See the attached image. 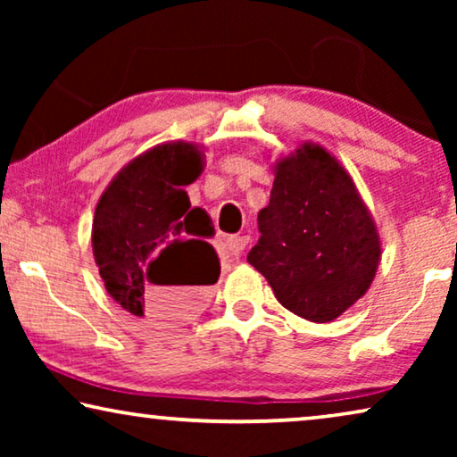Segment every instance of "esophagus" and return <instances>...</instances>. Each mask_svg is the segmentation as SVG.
Instances as JSON below:
<instances>
[{
  "instance_id": "34e87169",
  "label": "esophagus",
  "mask_w": 457,
  "mask_h": 457,
  "mask_svg": "<svg viewBox=\"0 0 457 457\" xmlns=\"http://www.w3.org/2000/svg\"><path fill=\"white\" fill-rule=\"evenodd\" d=\"M247 243H249V237L245 235H230L224 239L222 249L227 252V255H230V258H237V255H241L243 249L247 247Z\"/></svg>"
}]
</instances>
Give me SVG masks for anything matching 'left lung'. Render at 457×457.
<instances>
[{"mask_svg":"<svg viewBox=\"0 0 457 457\" xmlns=\"http://www.w3.org/2000/svg\"><path fill=\"white\" fill-rule=\"evenodd\" d=\"M270 204L247 262L293 314L330 322L366 295L380 237L358 187L333 154L305 141L274 162Z\"/></svg>","mask_w":457,"mask_h":457,"instance_id":"obj_1","label":"left lung"}]
</instances>
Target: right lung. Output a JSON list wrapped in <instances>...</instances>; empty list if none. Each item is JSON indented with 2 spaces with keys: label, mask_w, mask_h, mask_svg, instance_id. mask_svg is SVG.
Instances as JSON below:
<instances>
[{
  "label": "right lung",
  "mask_w": 457,
  "mask_h": 457,
  "mask_svg": "<svg viewBox=\"0 0 457 457\" xmlns=\"http://www.w3.org/2000/svg\"><path fill=\"white\" fill-rule=\"evenodd\" d=\"M197 143H160L130 160L99 197L91 245L105 291L129 314L177 324L220 277L214 247L195 239L185 187L204 170Z\"/></svg>",
  "instance_id": "1"
}]
</instances>
